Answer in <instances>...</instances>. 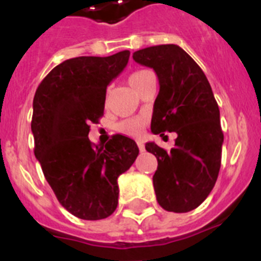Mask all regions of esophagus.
I'll list each match as a JSON object with an SVG mask.
<instances>
[{
	"label": "esophagus",
	"instance_id": "obj_1",
	"mask_svg": "<svg viewBox=\"0 0 261 261\" xmlns=\"http://www.w3.org/2000/svg\"><path fill=\"white\" fill-rule=\"evenodd\" d=\"M137 146L141 151L145 150V145H144V142H142V141H137Z\"/></svg>",
	"mask_w": 261,
	"mask_h": 261
}]
</instances>
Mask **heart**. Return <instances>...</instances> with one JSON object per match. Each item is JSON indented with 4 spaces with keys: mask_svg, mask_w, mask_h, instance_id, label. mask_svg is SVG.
<instances>
[{
    "mask_svg": "<svg viewBox=\"0 0 261 261\" xmlns=\"http://www.w3.org/2000/svg\"><path fill=\"white\" fill-rule=\"evenodd\" d=\"M149 74H150V71H147V70L133 71L132 74L129 75L128 78L129 85H130V86L137 91L140 85L142 84V81H144L145 77ZM145 121H146V120H145L144 116H136V117H130V119L123 120V121L119 124L120 132L125 133V135L128 136H138L140 133H141L142 128H144Z\"/></svg>",
    "mask_w": 261,
    "mask_h": 261,
    "instance_id": "1",
    "label": "heart"
}]
</instances>
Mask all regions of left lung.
Wrapping results in <instances>:
<instances>
[{
  "mask_svg": "<svg viewBox=\"0 0 261 261\" xmlns=\"http://www.w3.org/2000/svg\"><path fill=\"white\" fill-rule=\"evenodd\" d=\"M133 60L158 75L151 132L177 135L170 151L154 142L145 145L158 161L153 176L156 201L167 212L187 213L208 197L218 177L223 144L220 108L204 71L179 45L144 48L133 53Z\"/></svg>",
  "mask_w": 261,
  "mask_h": 261,
  "instance_id": "8db88e82",
  "label": "left lung"
}]
</instances>
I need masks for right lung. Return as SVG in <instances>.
I'll list each match as a JSON object with an SVG mask.
<instances>
[{
    "label": "right lung",
    "instance_id": "add662e5",
    "mask_svg": "<svg viewBox=\"0 0 261 261\" xmlns=\"http://www.w3.org/2000/svg\"><path fill=\"white\" fill-rule=\"evenodd\" d=\"M129 50L108 57L81 56L61 62L34 96V153L60 204L81 220L114 213L117 177L138 155L132 138L114 135L103 146L89 140L90 124L105 112L106 91L128 64Z\"/></svg>",
    "mask_w": 261,
    "mask_h": 261
}]
</instances>
